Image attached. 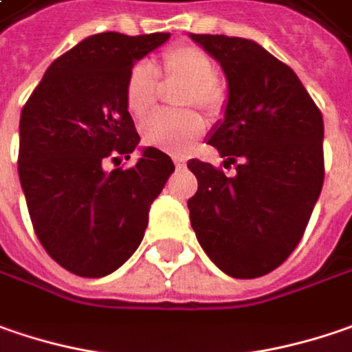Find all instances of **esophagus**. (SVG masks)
I'll use <instances>...</instances> for the list:
<instances>
[{
    "mask_svg": "<svg viewBox=\"0 0 352 352\" xmlns=\"http://www.w3.org/2000/svg\"><path fill=\"white\" fill-rule=\"evenodd\" d=\"M174 164H176L178 170H182V168H186V160L182 156H174Z\"/></svg>",
    "mask_w": 352,
    "mask_h": 352,
    "instance_id": "esophagus-1",
    "label": "esophagus"
}]
</instances>
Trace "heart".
I'll list each match as a JSON object with an SVG mask.
<instances>
[{"label": "heart", "instance_id": "1", "mask_svg": "<svg viewBox=\"0 0 352 352\" xmlns=\"http://www.w3.org/2000/svg\"><path fill=\"white\" fill-rule=\"evenodd\" d=\"M156 75L166 80L186 85L180 93V104H196L206 113L218 111L223 102V91L216 77V67L202 49L182 45L162 55L158 65L136 63L131 69L124 98L134 116L148 115L156 100ZM204 131V118L194 111L182 113H154L142 120L140 134L146 144L168 152H186Z\"/></svg>", "mask_w": 352, "mask_h": 352}]
</instances>
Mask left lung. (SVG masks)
<instances>
[{
    "label": "left lung",
    "instance_id": "1",
    "mask_svg": "<svg viewBox=\"0 0 352 352\" xmlns=\"http://www.w3.org/2000/svg\"><path fill=\"white\" fill-rule=\"evenodd\" d=\"M190 39L220 63L228 100L208 134L234 176L202 160L190 221L206 255L236 279L279 267L299 243L323 188V116L299 77L259 43L226 35Z\"/></svg>",
    "mask_w": 352,
    "mask_h": 352
}]
</instances>
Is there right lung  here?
Returning <instances> with one entry per match:
<instances>
[{"mask_svg":"<svg viewBox=\"0 0 352 352\" xmlns=\"http://www.w3.org/2000/svg\"><path fill=\"white\" fill-rule=\"evenodd\" d=\"M170 33L129 37L107 31L51 63L19 120V182L35 234L67 272L104 277L140 245L150 204L174 172L172 158L144 146L134 166L104 160L138 148L124 98L134 63Z\"/></svg>","mask_w":352,"mask_h":352,"instance_id":"right-lung-1","label":"right lung"}]
</instances>
